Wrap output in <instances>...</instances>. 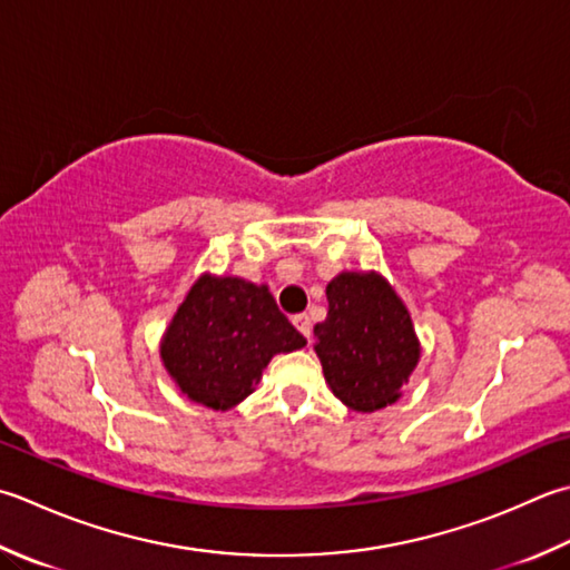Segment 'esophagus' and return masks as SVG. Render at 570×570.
<instances>
[{
    "mask_svg": "<svg viewBox=\"0 0 570 570\" xmlns=\"http://www.w3.org/2000/svg\"><path fill=\"white\" fill-rule=\"evenodd\" d=\"M292 321H294V326L298 328L301 336H304L306 341H311V318L306 314H296Z\"/></svg>",
    "mask_w": 570,
    "mask_h": 570,
    "instance_id": "obj_1",
    "label": "esophagus"
}]
</instances>
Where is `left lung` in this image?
Returning <instances> with one entry per match:
<instances>
[{"label":"left lung","instance_id":"obj_1","mask_svg":"<svg viewBox=\"0 0 570 570\" xmlns=\"http://www.w3.org/2000/svg\"><path fill=\"white\" fill-rule=\"evenodd\" d=\"M326 298L328 316L314 326V351L333 395L355 412L393 405L420 361L405 304L375 272L338 274Z\"/></svg>","mask_w":570,"mask_h":570}]
</instances>
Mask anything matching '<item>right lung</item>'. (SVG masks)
<instances>
[{
    "mask_svg": "<svg viewBox=\"0 0 570 570\" xmlns=\"http://www.w3.org/2000/svg\"><path fill=\"white\" fill-rule=\"evenodd\" d=\"M304 345L269 288L239 276L203 274L167 326L160 358L189 400L229 410L254 393L276 353Z\"/></svg>",
    "mask_w": 570,
    "mask_h": 570,
    "instance_id": "right-lung-1",
    "label": "right lung"
}]
</instances>
